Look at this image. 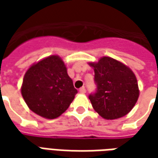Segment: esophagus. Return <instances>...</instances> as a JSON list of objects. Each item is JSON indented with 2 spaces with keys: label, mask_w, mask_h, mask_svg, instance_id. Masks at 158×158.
I'll return each instance as SVG.
<instances>
[{
  "label": "esophagus",
  "mask_w": 158,
  "mask_h": 158,
  "mask_svg": "<svg viewBox=\"0 0 158 158\" xmlns=\"http://www.w3.org/2000/svg\"><path fill=\"white\" fill-rule=\"evenodd\" d=\"M79 92L82 93V94H84V93L86 92V89L84 88V87H82V88L79 89Z\"/></svg>",
  "instance_id": "esophagus-1"
}]
</instances>
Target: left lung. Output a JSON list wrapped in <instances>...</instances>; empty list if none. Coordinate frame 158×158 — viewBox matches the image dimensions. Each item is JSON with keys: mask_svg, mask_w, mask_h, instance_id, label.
Returning <instances> with one entry per match:
<instances>
[{"mask_svg": "<svg viewBox=\"0 0 158 158\" xmlns=\"http://www.w3.org/2000/svg\"><path fill=\"white\" fill-rule=\"evenodd\" d=\"M94 69L97 89L89 96L94 110L106 119L121 118L133 109L139 97L136 77L123 63L110 57L101 58Z\"/></svg>", "mask_w": 158, "mask_h": 158, "instance_id": "obj_1", "label": "left lung"}]
</instances>
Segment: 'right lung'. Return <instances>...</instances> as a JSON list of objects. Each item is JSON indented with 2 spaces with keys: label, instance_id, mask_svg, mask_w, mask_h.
<instances>
[{
  "label": "right lung",
  "instance_id": "add662e5",
  "mask_svg": "<svg viewBox=\"0 0 158 158\" xmlns=\"http://www.w3.org/2000/svg\"><path fill=\"white\" fill-rule=\"evenodd\" d=\"M22 96L29 108L46 118H55L70 106L77 93L65 64L57 55L32 65L25 73Z\"/></svg>",
  "mask_w": 158,
  "mask_h": 158
}]
</instances>
